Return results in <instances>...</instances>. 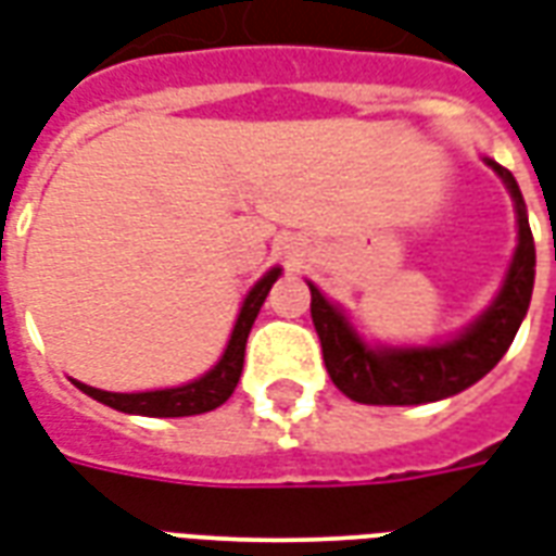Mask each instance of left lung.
Segmentation results:
<instances>
[{
  "label": "left lung",
  "mask_w": 556,
  "mask_h": 556,
  "mask_svg": "<svg viewBox=\"0 0 556 556\" xmlns=\"http://www.w3.org/2000/svg\"><path fill=\"white\" fill-rule=\"evenodd\" d=\"M503 187L509 190L518 223V243L513 262L503 277L494 301L477 315L465 330L443 342L429 345H369L351 325L345 309L321 294L315 282H306L313 291L315 333L321 339V354L330 372V381L361 405H426L462 393L470 384L501 363L513 345L518 327L525 321L533 277H536V247L527 223L525 195L518 190L513 172L501 163L482 157Z\"/></svg>",
  "instance_id": "left-lung-1"
}]
</instances>
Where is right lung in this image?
<instances>
[{
  "label": "right lung",
  "mask_w": 556,
  "mask_h": 556,
  "mask_svg": "<svg viewBox=\"0 0 556 556\" xmlns=\"http://www.w3.org/2000/svg\"><path fill=\"white\" fill-rule=\"evenodd\" d=\"M279 274H282V267H270L265 277L247 291L241 313L235 318L231 337L223 354H219V361L193 381H187L181 387H166V390H142V393H110V390H98V387L83 384V381H74V384L86 396L98 399L101 405H110V408L122 410V414H137V417H193V414L219 408L241 381L247 337H250L255 315L262 309L267 291L277 282Z\"/></svg>",
  "instance_id": "add662e5"
}]
</instances>
